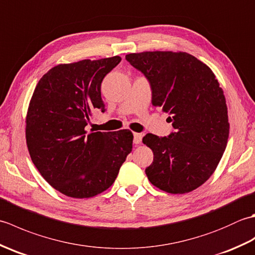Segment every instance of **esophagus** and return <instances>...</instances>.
<instances>
[{"label":"esophagus","instance_id":"34e87169","mask_svg":"<svg viewBox=\"0 0 255 255\" xmlns=\"http://www.w3.org/2000/svg\"><path fill=\"white\" fill-rule=\"evenodd\" d=\"M142 137H143L142 133L134 132V133H133V143H134V144H139L140 142H141Z\"/></svg>","mask_w":255,"mask_h":255}]
</instances>
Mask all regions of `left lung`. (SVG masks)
I'll return each mask as SVG.
<instances>
[{
  "label": "left lung",
  "mask_w": 255,
  "mask_h": 255,
  "mask_svg": "<svg viewBox=\"0 0 255 255\" xmlns=\"http://www.w3.org/2000/svg\"><path fill=\"white\" fill-rule=\"evenodd\" d=\"M126 60L149 80L152 105L170 114L175 129L169 137H143L153 152L145 174L166 193L194 191L213 175L228 142V111L218 80L207 64L183 51L129 53Z\"/></svg>",
  "instance_id": "8db88e82"
}]
</instances>
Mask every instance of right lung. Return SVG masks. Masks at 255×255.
<instances>
[{"label":"right lung","instance_id":"1","mask_svg":"<svg viewBox=\"0 0 255 255\" xmlns=\"http://www.w3.org/2000/svg\"><path fill=\"white\" fill-rule=\"evenodd\" d=\"M119 56L61 63L37 83L26 115V143L32 163L58 192L90 198L113 185L131 152L129 129L85 130L96 111L105 112L101 84Z\"/></svg>","mask_w":255,"mask_h":255}]
</instances>
